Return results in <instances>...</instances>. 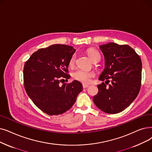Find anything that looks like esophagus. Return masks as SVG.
<instances>
[{"mask_svg":"<svg viewBox=\"0 0 152 152\" xmlns=\"http://www.w3.org/2000/svg\"><path fill=\"white\" fill-rule=\"evenodd\" d=\"M83 88H87L89 87V86L86 85V84H83Z\"/></svg>","mask_w":152,"mask_h":152,"instance_id":"esophagus-1","label":"esophagus"}]
</instances>
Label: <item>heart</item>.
<instances>
[{
	"instance_id": "obj_1",
	"label": "heart",
	"mask_w": 152,
	"mask_h": 152,
	"mask_svg": "<svg viewBox=\"0 0 152 152\" xmlns=\"http://www.w3.org/2000/svg\"><path fill=\"white\" fill-rule=\"evenodd\" d=\"M88 55L89 58L93 61L97 58H100V55L98 51L94 49H88L87 51ZM76 60V55H72L69 61V67L72 68L75 66ZM72 76L75 80L80 81L84 84H89L91 81L92 78L94 76V73L91 71H84L81 69H77L72 72Z\"/></svg>"
}]
</instances>
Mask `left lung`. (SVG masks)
<instances>
[{"mask_svg": "<svg viewBox=\"0 0 152 152\" xmlns=\"http://www.w3.org/2000/svg\"><path fill=\"white\" fill-rule=\"evenodd\" d=\"M99 48L105 58V69L99 80L98 93L93 97L96 106L107 114H114L129 107L138 96L141 87L142 61L135 51L127 45L109 43Z\"/></svg>", "mask_w": 152, "mask_h": 152, "instance_id": "8db88e82", "label": "left lung"}]
</instances>
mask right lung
<instances>
[{
    "label": "right lung",
    "mask_w": 152,
    "mask_h": 152,
    "mask_svg": "<svg viewBox=\"0 0 152 152\" xmlns=\"http://www.w3.org/2000/svg\"><path fill=\"white\" fill-rule=\"evenodd\" d=\"M76 50L66 45H52L33 53L23 68L24 88L36 106L49 115H60L71 109L83 90L81 83L68 80L69 61Z\"/></svg>",
    "instance_id": "add662e5"
}]
</instances>
